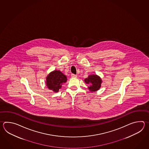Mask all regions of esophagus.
Returning <instances> with one entry per match:
<instances>
[{"label":"esophagus","mask_w":149,"mask_h":149,"mask_svg":"<svg viewBox=\"0 0 149 149\" xmlns=\"http://www.w3.org/2000/svg\"><path fill=\"white\" fill-rule=\"evenodd\" d=\"M77 76L76 74H71V77L72 78H76Z\"/></svg>","instance_id":"34e87169"}]
</instances>
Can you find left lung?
<instances>
[{
    "instance_id": "8db88e82",
    "label": "left lung",
    "mask_w": 149,
    "mask_h": 149,
    "mask_svg": "<svg viewBox=\"0 0 149 149\" xmlns=\"http://www.w3.org/2000/svg\"><path fill=\"white\" fill-rule=\"evenodd\" d=\"M85 82L89 85V89L91 92H95L100 88L101 86V78L96 74L90 75L88 78L85 79Z\"/></svg>"
}]
</instances>
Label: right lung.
Here are the masks:
<instances>
[{"label": "right lung", "instance_id": "add662e5", "mask_svg": "<svg viewBox=\"0 0 149 149\" xmlns=\"http://www.w3.org/2000/svg\"><path fill=\"white\" fill-rule=\"evenodd\" d=\"M48 88L54 92H58L62 84L67 81V77L60 71L55 70L48 75L46 78Z\"/></svg>", "mask_w": 149, "mask_h": 149}]
</instances>
